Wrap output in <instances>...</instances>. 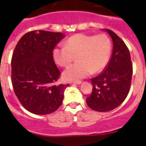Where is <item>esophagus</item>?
<instances>
[{"label": "esophagus", "mask_w": 146, "mask_h": 146, "mask_svg": "<svg viewBox=\"0 0 146 146\" xmlns=\"http://www.w3.org/2000/svg\"><path fill=\"white\" fill-rule=\"evenodd\" d=\"M82 82V81L80 80H76V81H71L70 82V84H80Z\"/></svg>", "instance_id": "esophagus-1"}]
</instances>
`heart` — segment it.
<instances>
[{"instance_id":"obj_1","label":"heart","mask_w":146,"mask_h":146,"mask_svg":"<svg viewBox=\"0 0 146 146\" xmlns=\"http://www.w3.org/2000/svg\"><path fill=\"white\" fill-rule=\"evenodd\" d=\"M111 53V40L105 34L88 35L76 34L65 42V46H56L52 51L57 64L67 67L76 56L77 63L64 72V79L78 80L92 73L102 71L108 64Z\"/></svg>"}]
</instances>
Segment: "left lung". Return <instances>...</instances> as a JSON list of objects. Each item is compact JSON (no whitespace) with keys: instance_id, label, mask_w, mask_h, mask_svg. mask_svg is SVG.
<instances>
[{"instance_id":"obj_1","label":"left lung","mask_w":146,"mask_h":146,"mask_svg":"<svg viewBox=\"0 0 146 146\" xmlns=\"http://www.w3.org/2000/svg\"><path fill=\"white\" fill-rule=\"evenodd\" d=\"M105 30L112 39V54L104 70L91 78L92 92L86 98L88 107L98 111H111L124 101L130 90L133 74L127 46L114 32L108 29Z\"/></svg>"}]
</instances>
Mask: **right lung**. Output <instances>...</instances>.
I'll use <instances>...</instances> for the list:
<instances>
[{"label": "right lung", "instance_id": "right-lung-1", "mask_svg": "<svg viewBox=\"0 0 146 146\" xmlns=\"http://www.w3.org/2000/svg\"><path fill=\"white\" fill-rule=\"evenodd\" d=\"M64 36L61 32L31 31L20 38L13 51V90L22 105L33 114H51L62 104L69 84L56 85L61 72L52 51Z\"/></svg>", "mask_w": 146, "mask_h": 146}]
</instances>
